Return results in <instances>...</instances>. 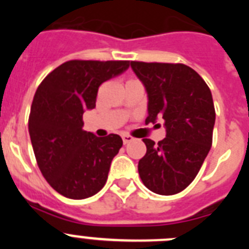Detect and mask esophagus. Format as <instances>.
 I'll list each match as a JSON object with an SVG mask.
<instances>
[{
  "label": "esophagus",
  "instance_id": "esophagus-1",
  "mask_svg": "<svg viewBox=\"0 0 249 249\" xmlns=\"http://www.w3.org/2000/svg\"><path fill=\"white\" fill-rule=\"evenodd\" d=\"M122 140H123V143L127 144V143H129V142H132V141H133V137H132V136H129V135H123Z\"/></svg>",
  "mask_w": 249,
  "mask_h": 249
}]
</instances>
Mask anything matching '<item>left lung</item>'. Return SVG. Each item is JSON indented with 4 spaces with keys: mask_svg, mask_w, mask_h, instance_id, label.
<instances>
[{
    "mask_svg": "<svg viewBox=\"0 0 249 249\" xmlns=\"http://www.w3.org/2000/svg\"><path fill=\"white\" fill-rule=\"evenodd\" d=\"M131 67L148 93L146 123L162 118L167 132L157 144L144 138L147 152L138 162V173L152 192L176 195L192 183L212 146V93L183 63L131 61Z\"/></svg>",
    "mask_w": 249,
    "mask_h": 249,
    "instance_id": "left-lung-1",
    "label": "left lung"
}]
</instances>
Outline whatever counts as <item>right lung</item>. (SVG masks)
<instances>
[{
    "label": "right lung",
    "instance_id": "add662e5",
    "mask_svg": "<svg viewBox=\"0 0 249 249\" xmlns=\"http://www.w3.org/2000/svg\"><path fill=\"white\" fill-rule=\"evenodd\" d=\"M128 67L129 61L72 59L39 83L28 132L39 171L59 195L85 199L106 184L122 138L113 133L96 137L83 131V112L96 107L98 89L105 81Z\"/></svg>",
    "mask_w": 249,
    "mask_h": 249
}]
</instances>
